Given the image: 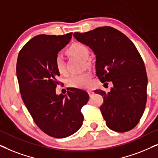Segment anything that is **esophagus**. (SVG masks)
<instances>
[{
  "mask_svg": "<svg viewBox=\"0 0 158 158\" xmlns=\"http://www.w3.org/2000/svg\"><path fill=\"white\" fill-rule=\"evenodd\" d=\"M88 93H89V96H92V94H94V92L92 91V89H88Z\"/></svg>",
  "mask_w": 158,
  "mask_h": 158,
  "instance_id": "34e87169",
  "label": "esophagus"
}]
</instances>
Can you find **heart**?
Masks as SVG:
<instances>
[{"mask_svg": "<svg viewBox=\"0 0 158 158\" xmlns=\"http://www.w3.org/2000/svg\"><path fill=\"white\" fill-rule=\"evenodd\" d=\"M69 53L81 58L84 60H87L89 56V50L87 46L80 43H75L71 45L68 49ZM55 66L60 74H64L66 72L64 58L60 55H57L55 58ZM90 73L85 72L72 75L69 79V85L71 87H85L89 84Z\"/></svg>", "mask_w": 158, "mask_h": 158, "instance_id": "obj_1", "label": "heart"}]
</instances>
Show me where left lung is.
I'll return each instance as SVG.
<instances>
[{"instance_id": "left-lung-1", "label": "left lung", "mask_w": 158, "mask_h": 158, "mask_svg": "<svg viewBox=\"0 0 158 158\" xmlns=\"http://www.w3.org/2000/svg\"><path fill=\"white\" fill-rule=\"evenodd\" d=\"M78 41L89 46L96 55V74L101 82L113 87L100 107L109 129L129 131L137 125L147 102L148 76L142 56L124 34L111 27H98L87 32H74Z\"/></svg>"}]
</instances>
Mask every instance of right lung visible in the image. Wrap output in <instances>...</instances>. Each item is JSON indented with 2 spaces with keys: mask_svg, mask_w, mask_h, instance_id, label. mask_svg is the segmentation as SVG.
Listing matches in <instances>:
<instances>
[{
  "mask_svg": "<svg viewBox=\"0 0 158 158\" xmlns=\"http://www.w3.org/2000/svg\"><path fill=\"white\" fill-rule=\"evenodd\" d=\"M39 35L25 44L18 56L16 75L21 95L37 127L55 138L74 134L82 125L81 109L87 103L86 91L72 88L68 96L56 93L60 83L55 58L72 37Z\"/></svg>",
  "mask_w": 158,
  "mask_h": 158,
  "instance_id": "obj_1",
  "label": "right lung"
}]
</instances>
